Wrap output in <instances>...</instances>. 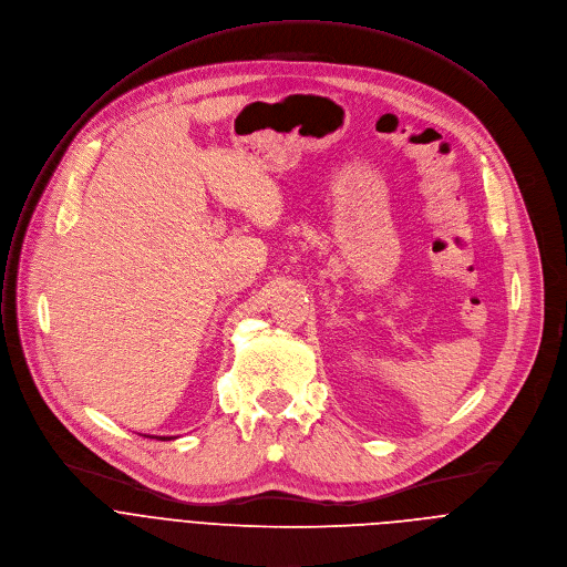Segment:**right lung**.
<instances>
[{
	"mask_svg": "<svg viewBox=\"0 0 567 567\" xmlns=\"http://www.w3.org/2000/svg\"><path fill=\"white\" fill-rule=\"evenodd\" d=\"M144 436H146V434H144ZM151 439H153V436H151ZM159 439H171V436H159Z\"/></svg>",
	"mask_w": 567,
	"mask_h": 567,
	"instance_id": "add662e5",
	"label": "right lung"
}]
</instances>
